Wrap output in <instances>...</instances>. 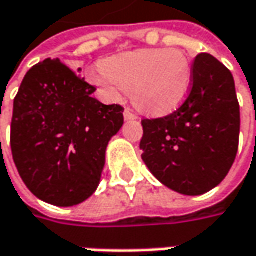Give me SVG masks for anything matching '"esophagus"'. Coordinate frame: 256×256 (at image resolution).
Here are the masks:
<instances>
[{
	"label": "esophagus",
	"instance_id": "esophagus-1",
	"mask_svg": "<svg viewBox=\"0 0 256 256\" xmlns=\"http://www.w3.org/2000/svg\"><path fill=\"white\" fill-rule=\"evenodd\" d=\"M124 118H126V120H136L138 116H136L130 108H126V110H124Z\"/></svg>",
	"mask_w": 256,
	"mask_h": 256
}]
</instances>
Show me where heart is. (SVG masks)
Wrapping results in <instances>:
<instances>
[{"label":"heart","instance_id":"heart-1","mask_svg":"<svg viewBox=\"0 0 256 256\" xmlns=\"http://www.w3.org/2000/svg\"><path fill=\"white\" fill-rule=\"evenodd\" d=\"M90 79L112 100L120 98L124 89L139 111L164 116L188 98L192 66L178 50H138L104 60Z\"/></svg>","mask_w":256,"mask_h":256}]
</instances>
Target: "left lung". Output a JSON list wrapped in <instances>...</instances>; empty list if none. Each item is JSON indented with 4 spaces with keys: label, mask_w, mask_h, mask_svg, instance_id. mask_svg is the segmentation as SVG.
Here are the masks:
<instances>
[{
    "label": "left lung",
    "mask_w": 256,
    "mask_h": 256,
    "mask_svg": "<svg viewBox=\"0 0 256 256\" xmlns=\"http://www.w3.org/2000/svg\"><path fill=\"white\" fill-rule=\"evenodd\" d=\"M142 160L164 186L196 196L218 186L239 146L240 110L230 70L210 54L192 64L190 94L173 114L142 120Z\"/></svg>",
    "instance_id": "obj_1"
}]
</instances>
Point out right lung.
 Instances as JSON below:
<instances>
[{
    "label": "right lung",
    "mask_w": 256,
    "mask_h": 256,
    "mask_svg": "<svg viewBox=\"0 0 256 256\" xmlns=\"http://www.w3.org/2000/svg\"><path fill=\"white\" fill-rule=\"evenodd\" d=\"M58 58L24 76L14 98L12 152L18 174L40 200L79 205L101 180L108 142L122 128L123 106L104 105L96 90Z\"/></svg>",
    "instance_id": "obj_1"
}]
</instances>
